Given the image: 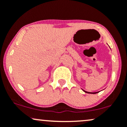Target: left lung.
I'll return each instance as SVG.
<instances>
[{"label":"left lung","mask_w":127,"mask_h":127,"mask_svg":"<svg viewBox=\"0 0 127 127\" xmlns=\"http://www.w3.org/2000/svg\"><path fill=\"white\" fill-rule=\"evenodd\" d=\"M84 91H85V93H93V94H96V93H98V92H95V93H90V92H87V91H84Z\"/></svg>","instance_id":"obj_1"}]
</instances>
